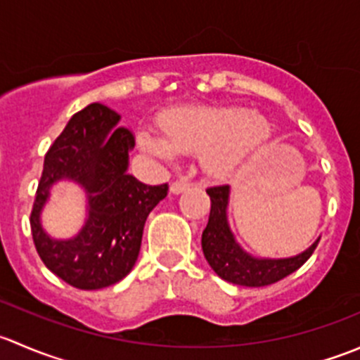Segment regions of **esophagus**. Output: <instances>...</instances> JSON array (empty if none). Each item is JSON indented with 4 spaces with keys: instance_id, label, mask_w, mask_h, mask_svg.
<instances>
[{
    "instance_id": "esophagus-1",
    "label": "esophagus",
    "mask_w": 360,
    "mask_h": 360,
    "mask_svg": "<svg viewBox=\"0 0 360 360\" xmlns=\"http://www.w3.org/2000/svg\"><path fill=\"white\" fill-rule=\"evenodd\" d=\"M190 186H191V183H188V181H184V179H179V181H174V183L170 184V191H172L174 195H179V193H183V191L190 190Z\"/></svg>"
}]
</instances>
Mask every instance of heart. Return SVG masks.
<instances>
[{
    "label": "heart",
    "instance_id": "b5f03b06",
    "mask_svg": "<svg viewBox=\"0 0 360 360\" xmlns=\"http://www.w3.org/2000/svg\"><path fill=\"white\" fill-rule=\"evenodd\" d=\"M162 136L141 132L139 143L150 153L172 160L177 153H202V167L210 177L231 176L266 146L271 136L263 116L242 108L184 106L160 118Z\"/></svg>",
    "mask_w": 360,
    "mask_h": 360
}]
</instances>
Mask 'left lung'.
<instances>
[{
  "label": "left lung",
  "mask_w": 360,
  "mask_h": 360,
  "mask_svg": "<svg viewBox=\"0 0 360 360\" xmlns=\"http://www.w3.org/2000/svg\"><path fill=\"white\" fill-rule=\"evenodd\" d=\"M207 195L210 197V214L209 223L202 233L203 256L210 268L223 281L231 282V284L248 285V288H263V285L275 284L303 266L321 240L317 238L304 252L292 257H284V259L250 256L235 242L233 233L228 226L226 209L230 186L228 184L210 186L207 188Z\"/></svg>",
  "instance_id": "8db88e82"
}]
</instances>
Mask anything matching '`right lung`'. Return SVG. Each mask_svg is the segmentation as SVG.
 Segmentation results:
<instances>
[{"label":"right lung","mask_w":360,"mask_h":360,"mask_svg":"<svg viewBox=\"0 0 360 360\" xmlns=\"http://www.w3.org/2000/svg\"><path fill=\"white\" fill-rule=\"evenodd\" d=\"M118 122V112L99 103L72 115L46 151L29 219L45 266L83 291L108 288L130 274L148 214L169 191L167 183L148 186L127 174L136 137ZM60 179L78 182L89 198V217L69 241L49 238L39 221L49 188Z\"/></svg>","instance_id":"right-lung-1"}]
</instances>
